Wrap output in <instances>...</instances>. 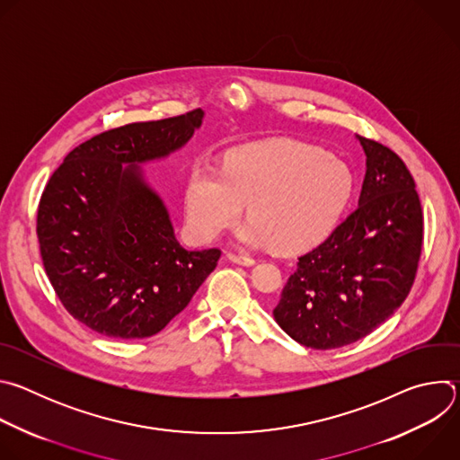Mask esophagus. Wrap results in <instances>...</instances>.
<instances>
[{"label": "esophagus", "instance_id": "esophagus-1", "mask_svg": "<svg viewBox=\"0 0 460 460\" xmlns=\"http://www.w3.org/2000/svg\"><path fill=\"white\" fill-rule=\"evenodd\" d=\"M227 260H231V261H234V264H240V266H252L254 264V258H251L247 254L227 252Z\"/></svg>", "mask_w": 460, "mask_h": 460}]
</instances>
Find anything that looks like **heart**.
I'll return each instance as SVG.
<instances>
[{"instance_id":"b5f03b06","label":"heart","mask_w":460,"mask_h":460,"mask_svg":"<svg viewBox=\"0 0 460 460\" xmlns=\"http://www.w3.org/2000/svg\"><path fill=\"white\" fill-rule=\"evenodd\" d=\"M353 187L348 164L314 146L295 140L242 146L226 155L222 172L190 171L187 224L196 238L208 242L233 227L247 206L243 243L298 251L330 234Z\"/></svg>"}]
</instances>
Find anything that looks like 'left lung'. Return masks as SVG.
<instances>
[{"mask_svg":"<svg viewBox=\"0 0 460 460\" xmlns=\"http://www.w3.org/2000/svg\"><path fill=\"white\" fill-rule=\"evenodd\" d=\"M357 138L366 153L358 208L298 258L273 309L282 330L311 349L342 348L376 330L406 300L422 252L411 172L385 146Z\"/></svg>","mask_w":460,"mask_h":460,"instance_id":"obj_1","label":"left lung"}]
</instances>
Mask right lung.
Here are the masks:
<instances>
[{
	"label": "right lung",
	"instance_id": "right-lung-1",
	"mask_svg": "<svg viewBox=\"0 0 460 460\" xmlns=\"http://www.w3.org/2000/svg\"><path fill=\"white\" fill-rule=\"evenodd\" d=\"M204 111L105 130L65 156L45 185L38 240L45 273L78 322L111 339H147L187 307L220 249L189 251L140 164L183 147Z\"/></svg>",
	"mask_w": 460,
	"mask_h": 460
}]
</instances>
